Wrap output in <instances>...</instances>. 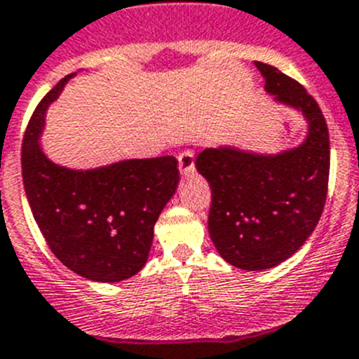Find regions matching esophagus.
<instances>
[{"label":"esophagus","instance_id":"obj_1","mask_svg":"<svg viewBox=\"0 0 359 359\" xmlns=\"http://www.w3.org/2000/svg\"><path fill=\"white\" fill-rule=\"evenodd\" d=\"M179 168L182 175H191L195 172V154H193V150L187 149L179 154Z\"/></svg>","mask_w":359,"mask_h":359}]
</instances>
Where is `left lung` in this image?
<instances>
[{"mask_svg": "<svg viewBox=\"0 0 359 359\" xmlns=\"http://www.w3.org/2000/svg\"><path fill=\"white\" fill-rule=\"evenodd\" d=\"M266 90L308 120L303 145L278 156L205 149L196 170L210 186L209 233L217 253L246 271L278 266L310 237L330 180V133L319 104L301 83L255 62Z\"/></svg>", "mask_w": 359, "mask_h": 359, "instance_id": "8db88e82", "label": "left lung"}]
</instances>
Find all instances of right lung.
<instances>
[{
	"label": "right lung",
	"mask_w": 359,
	"mask_h": 359,
	"mask_svg": "<svg viewBox=\"0 0 359 359\" xmlns=\"http://www.w3.org/2000/svg\"><path fill=\"white\" fill-rule=\"evenodd\" d=\"M72 76L56 83L29 118L22 138V184L56 259L92 281H120L149 259L154 225L177 189L179 161L130 159L88 172L51 163L39 147L43 113Z\"/></svg>",
	"instance_id": "obj_1"
}]
</instances>
